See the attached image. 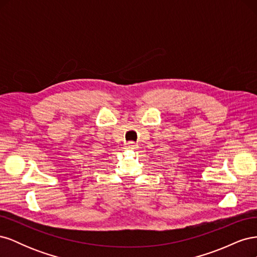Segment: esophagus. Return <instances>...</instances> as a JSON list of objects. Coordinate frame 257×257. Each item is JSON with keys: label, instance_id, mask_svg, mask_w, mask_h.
<instances>
[{"label": "esophagus", "instance_id": "esophagus-1", "mask_svg": "<svg viewBox=\"0 0 257 257\" xmlns=\"http://www.w3.org/2000/svg\"><path fill=\"white\" fill-rule=\"evenodd\" d=\"M127 148L128 149H136L137 148V146H136V144L135 143H133V142H131V143H127Z\"/></svg>", "mask_w": 257, "mask_h": 257}]
</instances>
